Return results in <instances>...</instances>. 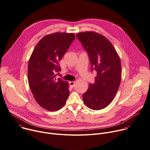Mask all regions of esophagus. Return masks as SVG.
Instances as JSON below:
<instances>
[{
  "mask_svg": "<svg viewBox=\"0 0 150 150\" xmlns=\"http://www.w3.org/2000/svg\"><path fill=\"white\" fill-rule=\"evenodd\" d=\"M75 82H74V81H70V82H69L70 86L72 87V88H73V87L75 86Z\"/></svg>",
  "mask_w": 150,
  "mask_h": 150,
  "instance_id": "34e87169",
  "label": "esophagus"
}]
</instances>
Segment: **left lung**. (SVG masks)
Returning <instances> with one entry per match:
<instances>
[{"mask_svg": "<svg viewBox=\"0 0 150 150\" xmlns=\"http://www.w3.org/2000/svg\"><path fill=\"white\" fill-rule=\"evenodd\" d=\"M87 52L92 71H96L95 82L89 83L83 95L85 105L93 110L107 107L113 100L120 85L121 65L120 58L111 42L94 32L76 35Z\"/></svg>", "mask_w": 150, "mask_h": 150, "instance_id": "8db88e82", "label": "left lung"}]
</instances>
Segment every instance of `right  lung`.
Instances as JSON below:
<instances>
[{"label": "right lung", "mask_w": 150, "mask_h": 150, "mask_svg": "<svg viewBox=\"0 0 150 150\" xmlns=\"http://www.w3.org/2000/svg\"><path fill=\"white\" fill-rule=\"evenodd\" d=\"M74 33H55L45 36L37 43L30 57L28 77L37 103L49 111L64 107L69 96V83L56 73L61 71L59 61L72 42Z\"/></svg>", "instance_id": "obj_1"}]
</instances>
